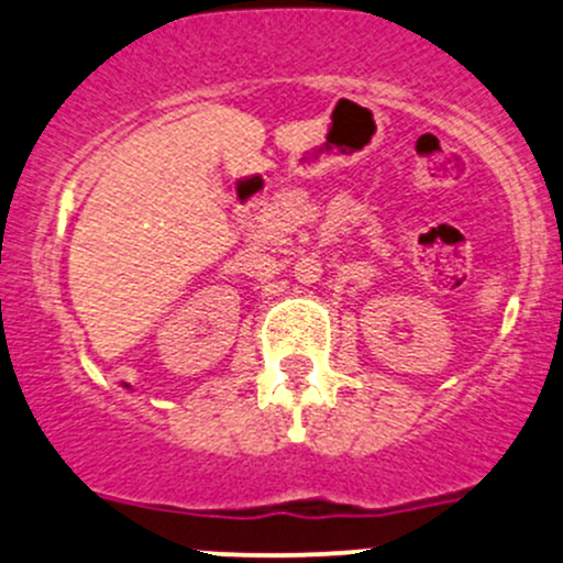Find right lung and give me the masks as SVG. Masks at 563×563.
Wrapping results in <instances>:
<instances>
[{
	"mask_svg": "<svg viewBox=\"0 0 563 563\" xmlns=\"http://www.w3.org/2000/svg\"><path fill=\"white\" fill-rule=\"evenodd\" d=\"M124 387H126V385H124Z\"/></svg>",
	"mask_w": 563,
	"mask_h": 563,
	"instance_id": "obj_1",
	"label": "right lung"
}]
</instances>
